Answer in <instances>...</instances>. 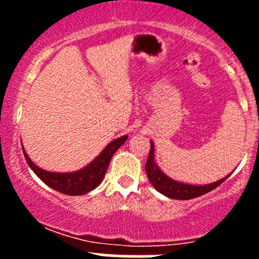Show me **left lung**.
Segmentation results:
<instances>
[{"instance_id":"left-lung-1","label":"left lung","mask_w":259,"mask_h":259,"mask_svg":"<svg viewBox=\"0 0 259 259\" xmlns=\"http://www.w3.org/2000/svg\"><path fill=\"white\" fill-rule=\"evenodd\" d=\"M145 171L148 176L149 180L153 184V187L161 193L165 197L171 198V199H179V200H188L193 199V198L200 197V195L205 194V193L210 192V190L215 189L217 187L222 184L231 174L224 178L217 180V182L210 183V184L205 185H194V184H187V183L177 182V180L171 179L170 177L165 176L158 164L154 160V143L150 142V153H149L148 160L145 164Z\"/></svg>"}]
</instances>
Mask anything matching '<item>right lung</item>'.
Masks as SVG:
<instances>
[{"label":"right lung","instance_id":"obj_1","mask_svg":"<svg viewBox=\"0 0 259 259\" xmlns=\"http://www.w3.org/2000/svg\"><path fill=\"white\" fill-rule=\"evenodd\" d=\"M126 139L127 135H124V137L113 140L89 165L77 171H71V173H54V171L44 170L28 158L23 146L22 150L30 168L46 185L66 195H82L95 189L103 182L115 151L126 142Z\"/></svg>","mask_w":259,"mask_h":259}]
</instances>
